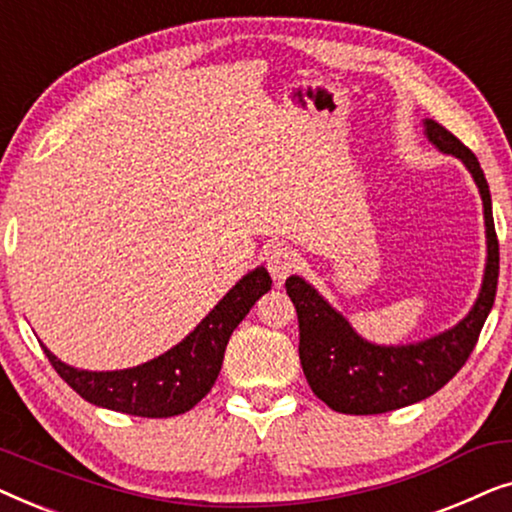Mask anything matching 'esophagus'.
<instances>
[{
    "instance_id": "obj_1",
    "label": "esophagus",
    "mask_w": 512,
    "mask_h": 512,
    "mask_svg": "<svg viewBox=\"0 0 512 512\" xmlns=\"http://www.w3.org/2000/svg\"><path fill=\"white\" fill-rule=\"evenodd\" d=\"M265 263H268V270H270L272 279H275L277 284H282L286 277L296 272L298 256H296V251H291L289 247H272L268 251V258H265Z\"/></svg>"
}]
</instances>
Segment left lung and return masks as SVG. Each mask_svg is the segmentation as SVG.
<instances>
[{"label":"left lung","instance_id":"obj_1","mask_svg":"<svg viewBox=\"0 0 512 512\" xmlns=\"http://www.w3.org/2000/svg\"><path fill=\"white\" fill-rule=\"evenodd\" d=\"M426 137L436 149L457 156L473 174L485 207L487 268L473 310L450 331L415 345L382 347L363 340L349 321L335 312L303 277L286 279V293L298 312L300 366L314 396L345 415H382L424 401L443 389L471 356L496 298L499 240L492 195L475 153L450 130L426 118Z\"/></svg>","mask_w":512,"mask_h":512}]
</instances>
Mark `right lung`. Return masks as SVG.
Returning <instances> with one entry per match:
<instances>
[{
    "label": "right lung",
    "mask_w": 512,
    "mask_h": 512,
    "mask_svg": "<svg viewBox=\"0 0 512 512\" xmlns=\"http://www.w3.org/2000/svg\"><path fill=\"white\" fill-rule=\"evenodd\" d=\"M270 286L263 265L251 270L177 347L137 368L93 373L67 366L46 347L44 354L55 373L88 403L135 417L184 415L214 387L230 335Z\"/></svg>",
    "instance_id": "right-lung-1"
}]
</instances>
